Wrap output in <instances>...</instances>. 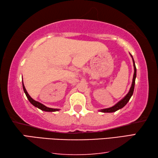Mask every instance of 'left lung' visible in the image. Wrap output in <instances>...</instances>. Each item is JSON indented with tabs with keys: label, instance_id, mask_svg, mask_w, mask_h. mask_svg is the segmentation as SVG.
Listing matches in <instances>:
<instances>
[{
	"label": "left lung",
	"instance_id": "1",
	"mask_svg": "<svg viewBox=\"0 0 158 158\" xmlns=\"http://www.w3.org/2000/svg\"><path fill=\"white\" fill-rule=\"evenodd\" d=\"M131 57L132 58V61H133V66H134V75H133V79H132V85H131V87L130 89L129 92L127 93V94L125 96V97L122 99V100H120L118 102H117L116 105H114L113 106L109 108H106V109H100L99 110L101 112H103V113H112V112H115L118 110V109H121L123 107L126 105V104L129 102L130 99L132 97V95L133 94L134 92V89H135V79H136V77H137V68H136L135 66V60H134V58L132 57V56L130 54Z\"/></svg>",
	"mask_w": 158,
	"mask_h": 158
}]
</instances>
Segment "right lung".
I'll list each match as a JSON object with an SVG mask.
<instances>
[{
    "label": "right lung",
    "instance_id": "obj_1",
    "mask_svg": "<svg viewBox=\"0 0 158 158\" xmlns=\"http://www.w3.org/2000/svg\"><path fill=\"white\" fill-rule=\"evenodd\" d=\"M22 85H23V91H24L25 94L26 95V97H27L28 100H29V102L33 105V106H35V107L38 108L40 109H41L42 111H49V112H53V111H59L60 109H52V108H49V107H47V106H46L44 105H42V103L39 102L37 101H35V100H33V98H32L30 95H29V94L27 92V90H26V88L24 86V84H23V82L22 81Z\"/></svg>",
    "mask_w": 158,
    "mask_h": 158
}]
</instances>
